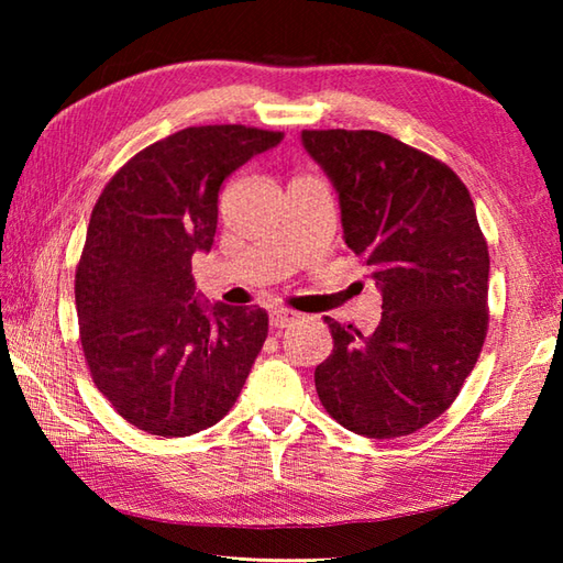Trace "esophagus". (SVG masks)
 <instances>
[{
  "label": "esophagus",
  "instance_id": "1",
  "mask_svg": "<svg viewBox=\"0 0 563 563\" xmlns=\"http://www.w3.org/2000/svg\"><path fill=\"white\" fill-rule=\"evenodd\" d=\"M297 319H300V314L290 312V309H273V312H271V327L273 329H285V327L295 324Z\"/></svg>",
  "mask_w": 563,
  "mask_h": 563
}]
</instances>
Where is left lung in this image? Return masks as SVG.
<instances>
[{"label":"left lung","mask_w":563,"mask_h":563,"mask_svg":"<svg viewBox=\"0 0 563 563\" xmlns=\"http://www.w3.org/2000/svg\"><path fill=\"white\" fill-rule=\"evenodd\" d=\"M302 145L385 309L369 336L324 319L333 353L317 394L357 435L416 433L448 411L486 339L488 246L472 196L450 166L377 130H302Z\"/></svg>","instance_id":"8db88e82"}]
</instances>
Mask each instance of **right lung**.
I'll return each instance as SVG.
<instances>
[{
  "instance_id": "add662e5",
  "label": "right lung",
  "mask_w": 563,
  "mask_h": 563,
  "mask_svg": "<svg viewBox=\"0 0 563 563\" xmlns=\"http://www.w3.org/2000/svg\"><path fill=\"white\" fill-rule=\"evenodd\" d=\"M280 140L244 125L178 130L135 154L93 206L75 280L81 349L93 385L145 433L218 423L263 349L266 309L202 302L190 258L212 249L224 178Z\"/></svg>"
}]
</instances>
